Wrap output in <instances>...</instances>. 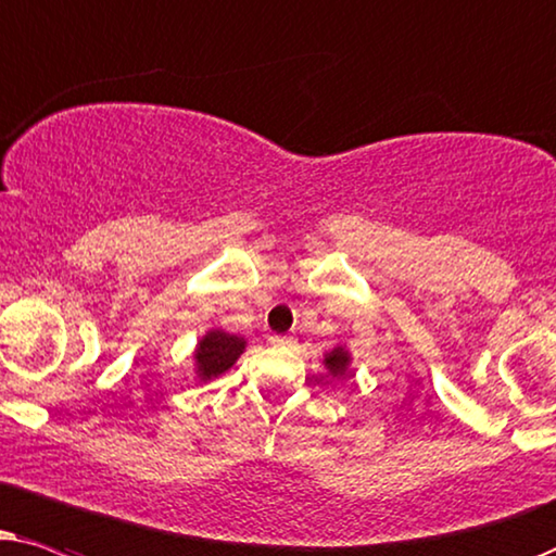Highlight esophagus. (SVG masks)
<instances>
[{"instance_id":"1","label":"esophagus","mask_w":556,"mask_h":556,"mask_svg":"<svg viewBox=\"0 0 556 556\" xmlns=\"http://www.w3.org/2000/svg\"><path fill=\"white\" fill-rule=\"evenodd\" d=\"M269 343H271L274 348H287V345L294 343V338H290V336H271Z\"/></svg>"}]
</instances>
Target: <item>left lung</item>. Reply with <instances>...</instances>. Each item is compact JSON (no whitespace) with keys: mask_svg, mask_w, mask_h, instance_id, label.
Instances as JSON below:
<instances>
[{"mask_svg":"<svg viewBox=\"0 0 556 556\" xmlns=\"http://www.w3.org/2000/svg\"><path fill=\"white\" fill-rule=\"evenodd\" d=\"M348 364H351V355H348L345 348H332V351L325 355V366L332 376H343L348 371Z\"/></svg>","mask_w":556,"mask_h":556,"instance_id":"1","label":"left lung"}]
</instances>
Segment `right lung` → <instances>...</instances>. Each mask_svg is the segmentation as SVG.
I'll list each match as a JSON object with an SVG mask.
<instances>
[{"label": "right lung", "instance_id": "1", "mask_svg": "<svg viewBox=\"0 0 556 556\" xmlns=\"http://www.w3.org/2000/svg\"><path fill=\"white\" fill-rule=\"evenodd\" d=\"M243 348H247L243 338L228 336L224 330H211L195 348V366L201 381H211L226 374L243 353Z\"/></svg>", "mask_w": 556, "mask_h": 556}]
</instances>
